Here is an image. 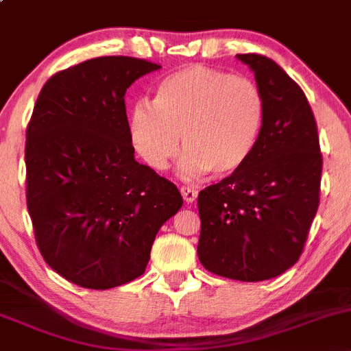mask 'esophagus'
I'll return each mask as SVG.
<instances>
[{
    "label": "esophagus",
    "mask_w": 351,
    "mask_h": 351,
    "mask_svg": "<svg viewBox=\"0 0 351 351\" xmlns=\"http://www.w3.org/2000/svg\"><path fill=\"white\" fill-rule=\"evenodd\" d=\"M180 191H182V197H183V200L186 202V204H193V202L197 200L198 191L195 190V188H190V186H182V188H180Z\"/></svg>",
    "instance_id": "1"
}]
</instances>
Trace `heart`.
<instances>
[{"mask_svg":"<svg viewBox=\"0 0 351 351\" xmlns=\"http://www.w3.org/2000/svg\"><path fill=\"white\" fill-rule=\"evenodd\" d=\"M264 114V97L252 80L186 65L158 84L154 104H132L128 132L136 154L149 168L165 169L183 141L182 171L186 176L210 169L227 176L241 169L256 149Z\"/></svg>","mask_w":351,"mask_h":351,"instance_id":"b5f03b06","label":"heart"}]
</instances>
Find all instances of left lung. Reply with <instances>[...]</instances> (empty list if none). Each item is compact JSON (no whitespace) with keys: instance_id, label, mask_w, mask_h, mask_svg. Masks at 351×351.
Returning a JSON list of instances; mask_svg holds the SVG:
<instances>
[{"instance_id":"left-lung-1","label":"left lung","mask_w":351,"mask_h":351,"mask_svg":"<svg viewBox=\"0 0 351 351\" xmlns=\"http://www.w3.org/2000/svg\"><path fill=\"white\" fill-rule=\"evenodd\" d=\"M264 97L261 136L247 163L198 193V259L237 281L272 279L300 259L319 205L323 158L301 87L272 58L237 55Z\"/></svg>"}]
</instances>
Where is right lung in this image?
Returning a JSON list of instances; mask_svg holds the SVG:
<instances>
[{
    "instance_id": "add662e5",
    "label": "right lung",
    "mask_w": 351,
    "mask_h": 351,
    "mask_svg": "<svg viewBox=\"0 0 351 351\" xmlns=\"http://www.w3.org/2000/svg\"><path fill=\"white\" fill-rule=\"evenodd\" d=\"M161 69L99 57L55 73L27 129V205L45 263L87 289L139 278L158 230L183 205L178 188L134 160L124 95Z\"/></svg>"
}]
</instances>
